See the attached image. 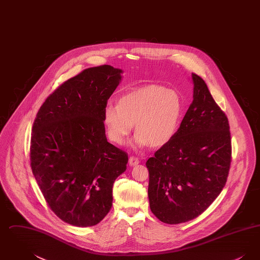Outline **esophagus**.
Returning <instances> with one entry per match:
<instances>
[{
  "label": "esophagus",
  "instance_id": "1",
  "mask_svg": "<svg viewBox=\"0 0 260 260\" xmlns=\"http://www.w3.org/2000/svg\"><path fill=\"white\" fill-rule=\"evenodd\" d=\"M128 164H129V166H132V167L136 166V165H138V164H139V159H138V158H136V157H129V159H128Z\"/></svg>",
  "mask_w": 260,
  "mask_h": 260
}]
</instances>
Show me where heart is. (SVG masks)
Masks as SVG:
<instances>
[{
    "mask_svg": "<svg viewBox=\"0 0 260 260\" xmlns=\"http://www.w3.org/2000/svg\"><path fill=\"white\" fill-rule=\"evenodd\" d=\"M178 93L157 85L138 87L123 94L118 104L108 103L103 123L113 143L123 144L136 128V146L160 148L175 135L181 116Z\"/></svg>",
    "mask_w": 260,
    "mask_h": 260,
    "instance_id": "heart-1",
    "label": "heart"
}]
</instances>
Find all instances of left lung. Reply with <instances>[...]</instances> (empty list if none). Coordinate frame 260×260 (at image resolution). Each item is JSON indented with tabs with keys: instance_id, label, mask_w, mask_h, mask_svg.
Here are the masks:
<instances>
[{
	"instance_id": "8db88e82",
	"label": "left lung",
	"mask_w": 260,
	"mask_h": 260,
	"mask_svg": "<svg viewBox=\"0 0 260 260\" xmlns=\"http://www.w3.org/2000/svg\"><path fill=\"white\" fill-rule=\"evenodd\" d=\"M193 101L173 139L149 158L151 211L161 222L198 217L217 198L231 164V136L225 113L205 81L192 74Z\"/></svg>"
}]
</instances>
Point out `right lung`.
<instances>
[{"mask_svg":"<svg viewBox=\"0 0 260 260\" xmlns=\"http://www.w3.org/2000/svg\"><path fill=\"white\" fill-rule=\"evenodd\" d=\"M123 71L87 68L41 106L32 127L31 169L43 196L64 222L93 226L110 211L113 184L127 155L107 141L104 108Z\"/></svg>","mask_w":260,"mask_h":260,"instance_id":"add662e5","label":"right lung"}]
</instances>
